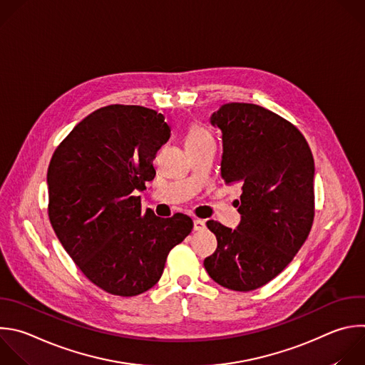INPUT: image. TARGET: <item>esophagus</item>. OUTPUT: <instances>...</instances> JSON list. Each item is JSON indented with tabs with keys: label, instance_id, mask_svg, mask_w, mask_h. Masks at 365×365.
I'll return each instance as SVG.
<instances>
[{
	"label": "esophagus",
	"instance_id": "obj_1",
	"mask_svg": "<svg viewBox=\"0 0 365 365\" xmlns=\"http://www.w3.org/2000/svg\"><path fill=\"white\" fill-rule=\"evenodd\" d=\"M193 229L200 232V230H205L206 229V223L202 220V219H195L193 220Z\"/></svg>",
	"mask_w": 365,
	"mask_h": 365
}]
</instances>
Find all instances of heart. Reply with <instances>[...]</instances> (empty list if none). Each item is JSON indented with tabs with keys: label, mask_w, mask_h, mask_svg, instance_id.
Instances as JSON below:
<instances>
[{
	"label": "heart",
	"mask_w": 365,
	"mask_h": 365,
	"mask_svg": "<svg viewBox=\"0 0 365 365\" xmlns=\"http://www.w3.org/2000/svg\"><path fill=\"white\" fill-rule=\"evenodd\" d=\"M207 140H213L212 135L200 125L197 123H190L187 126L186 135H185V145L187 146H195V145H200L205 143Z\"/></svg>",
	"instance_id": "obj_1"
}]
</instances>
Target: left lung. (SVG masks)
<instances>
[{
	"label": "left lung",
	"mask_w": 365,
	"mask_h": 365,
	"mask_svg": "<svg viewBox=\"0 0 365 365\" xmlns=\"http://www.w3.org/2000/svg\"><path fill=\"white\" fill-rule=\"evenodd\" d=\"M210 121L222 130V178L242 185V219L233 230L206 222L217 248L203 265L219 285L250 292L279 275L311 232L314 158L291 121L258 104H225Z\"/></svg>",
	"instance_id": "1"
}]
</instances>
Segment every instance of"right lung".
<instances>
[{
	"mask_svg": "<svg viewBox=\"0 0 365 365\" xmlns=\"http://www.w3.org/2000/svg\"><path fill=\"white\" fill-rule=\"evenodd\" d=\"M169 138L162 113L110 104L83 118L50 160L51 226L86 278L111 295L155 287L172 248L192 232L187 215L159 217L135 193L155 179L153 160Z\"/></svg>",
	"mask_w": 365,
	"mask_h": 365,
	"instance_id": "right-lung-1",
	"label": "right lung"
}]
</instances>
